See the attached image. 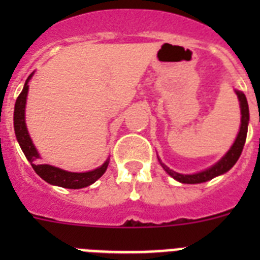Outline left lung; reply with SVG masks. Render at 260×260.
Listing matches in <instances>:
<instances>
[{"label": "left lung", "mask_w": 260, "mask_h": 260, "mask_svg": "<svg viewBox=\"0 0 260 260\" xmlns=\"http://www.w3.org/2000/svg\"><path fill=\"white\" fill-rule=\"evenodd\" d=\"M236 91V95L238 98V102H240V109H241V125H240V132H238L237 138L234 143L232 144V147L228 150V152L225 153L219 161L215 162L213 165H211L210 168L204 169V171L198 172V173L192 174H181L177 173V172L172 171L165 164H162L161 160L158 158V161L161 164V167L164 168V171L167 172L172 178H174L176 181L181 183H190V185H194V183H202L207 182V181L212 180L215 177L221 176V174L226 173L228 171H231L233 165L237 162V160L240 158L241 152L243 150V146H245V142H246V135H247V126H249V104H247L246 96L242 91H238V89H234Z\"/></svg>", "instance_id": "1"}]
</instances>
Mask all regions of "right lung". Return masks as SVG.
<instances>
[{
	"instance_id": "right-lung-1",
	"label": "right lung",
	"mask_w": 260,
	"mask_h": 260,
	"mask_svg": "<svg viewBox=\"0 0 260 260\" xmlns=\"http://www.w3.org/2000/svg\"><path fill=\"white\" fill-rule=\"evenodd\" d=\"M32 75H34V73L27 78L22 92L18 96L15 107H14V132H15V137H17V141L22 148L23 153L27 157V160L31 162L34 171L45 182L50 183V185L65 187V189H82V187L92 185L105 173L108 164H109V157L105 160L104 164L93 169V171L82 172V173L63 171L61 168L53 167L49 164H39V158H41L40 153L36 150L35 144L32 143V139L29 137L26 125V103L29 87L28 82Z\"/></svg>"
}]
</instances>
